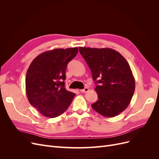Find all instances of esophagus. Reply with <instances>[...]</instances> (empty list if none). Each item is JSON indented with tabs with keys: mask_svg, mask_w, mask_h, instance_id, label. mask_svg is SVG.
Returning <instances> with one entry per match:
<instances>
[{
	"mask_svg": "<svg viewBox=\"0 0 159 159\" xmlns=\"http://www.w3.org/2000/svg\"><path fill=\"white\" fill-rule=\"evenodd\" d=\"M80 91H81V92L85 93V92H88V91H89V88H85L84 89H80Z\"/></svg>",
	"mask_w": 159,
	"mask_h": 159,
	"instance_id": "1",
	"label": "esophagus"
}]
</instances>
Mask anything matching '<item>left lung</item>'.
Wrapping results in <instances>:
<instances>
[{"label":"left lung","mask_w":159,"mask_h":159,"mask_svg":"<svg viewBox=\"0 0 159 159\" xmlns=\"http://www.w3.org/2000/svg\"><path fill=\"white\" fill-rule=\"evenodd\" d=\"M95 81L98 99L91 107L100 115L113 117L129 105L135 89V81L125 58L111 48L79 47ZM98 79V80H97Z\"/></svg>","instance_id":"1"}]
</instances>
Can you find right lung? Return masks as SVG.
<instances>
[{
	"instance_id": "add662e5",
	"label": "right lung",
	"mask_w": 159,
	"mask_h": 159,
	"mask_svg": "<svg viewBox=\"0 0 159 159\" xmlns=\"http://www.w3.org/2000/svg\"><path fill=\"white\" fill-rule=\"evenodd\" d=\"M78 48L54 49L33 60L26 75V92L30 103L42 115L54 118L70 106L75 93L66 90L64 80L69 61Z\"/></svg>"
}]
</instances>
